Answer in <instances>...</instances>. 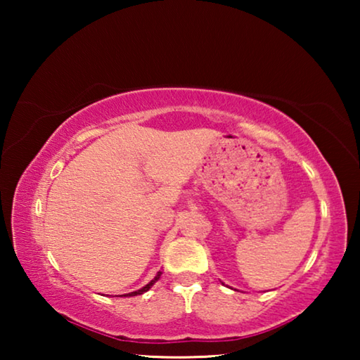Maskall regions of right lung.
Wrapping results in <instances>:
<instances>
[{"instance_id":"add662e5","label":"right lung","mask_w":360,"mask_h":360,"mask_svg":"<svg viewBox=\"0 0 360 360\" xmlns=\"http://www.w3.org/2000/svg\"><path fill=\"white\" fill-rule=\"evenodd\" d=\"M160 275H162V273L160 271H158L157 273V276L154 278V279H152V281L149 283V284H146L144 285V288L143 289H139V290H135V292H130V294H125V297H133V295H141V294H144V292H148L150 288H152V285H154L157 281H158V278H160Z\"/></svg>"}]
</instances>
